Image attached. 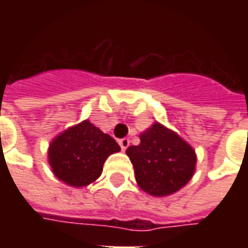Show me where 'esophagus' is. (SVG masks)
<instances>
[{"label":"esophagus","mask_w":248,"mask_h":248,"mask_svg":"<svg viewBox=\"0 0 248 248\" xmlns=\"http://www.w3.org/2000/svg\"><path fill=\"white\" fill-rule=\"evenodd\" d=\"M130 145V140H127V138H122V140H119V146H121V149H122V151H124L127 147H129Z\"/></svg>","instance_id":"1"}]
</instances>
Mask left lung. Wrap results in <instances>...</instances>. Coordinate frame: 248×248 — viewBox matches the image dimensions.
I'll return each mask as SVG.
<instances>
[{
  "mask_svg": "<svg viewBox=\"0 0 248 248\" xmlns=\"http://www.w3.org/2000/svg\"><path fill=\"white\" fill-rule=\"evenodd\" d=\"M134 166L135 179L143 191L154 197L170 195L191 179L197 156L188 143L154 124L140 134V143L126 150Z\"/></svg>",
  "mask_w": 248,
  "mask_h": 248,
  "instance_id": "1",
  "label": "left lung"
}]
</instances>
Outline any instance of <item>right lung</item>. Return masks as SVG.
<instances>
[{
  "mask_svg": "<svg viewBox=\"0 0 248 248\" xmlns=\"http://www.w3.org/2000/svg\"><path fill=\"white\" fill-rule=\"evenodd\" d=\"M119 150L114 138L83 121L51 142L49 163L60 181L73 187H83L99 178L106 158Z\"/></svg>",
  "mask_w": 248,
  "mask_h": 248,
  "instance_id": "right-lung-1",
  "label": "right lung"
}]
</instances>
